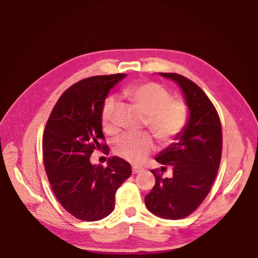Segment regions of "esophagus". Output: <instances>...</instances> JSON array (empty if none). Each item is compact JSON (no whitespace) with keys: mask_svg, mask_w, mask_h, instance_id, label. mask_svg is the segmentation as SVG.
I'll list each match as a JSON object with an SVG mask.
<instances>
[{"mask_svg":"<svg viewBox=\"0 0 258 258\" xmlns=\"http://www.w3.org/2000/svg\"><path fill=\"white\" fill-rule=\"evenodd\" d=\"M141 171H142V168L141 167H133L132 168V172H133V174H139V173H141Z\"/></svg>","mask_w":258,"mask_h":258,"instance_id":"esophagus-1","label":"esophagus"}]
</instances>
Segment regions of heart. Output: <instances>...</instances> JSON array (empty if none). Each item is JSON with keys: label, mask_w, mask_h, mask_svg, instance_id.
<instances>
[{"label": "heart", "mask_w": 258, "mask_h": 258, "mask_svg": "<svg viewBox=\"0 0 258 258\" xmlns=\"http://www.w3.org/2000/svg\"><path fill=\"white\" fill-rule=\"evenodd\" d=\"M123 95L145 114V124L161 142H169L178 135L187 120V107L180 100H174L165 87L157 83H143L126 86ZM117 100L109 95L102 106V124L106 132H113V117ZM153 151L150 134L120 135L115 143V152L124 160L134 164L143 162Z\"/></svg>", "instance_id": "obj_1"}]
</instances>
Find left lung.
<instances>
[{"mask_svg":"<svg viewBox=\"0 0 258 258\" xmlns=\"http://www.w3.org/2000/svg\"><path fill=\"white\" fill-rule=\"evenodd\" d=\"M158 74L179 86L188 118L173 143L155 157L162 165L172 166L173 176L163 178L152 169L155 185L145 196V205L158 217L180 220L202 204L215 180L222 157V125L213 103L194 82L176 73Z\"/></svg>","mask_w":258,"mask_h":258,"instance_id":"1","label":"left lung"}]
</instances>
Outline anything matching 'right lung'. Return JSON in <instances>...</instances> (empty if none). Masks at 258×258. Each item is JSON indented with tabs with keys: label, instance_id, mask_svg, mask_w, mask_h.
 I'll return each instance as SVG.
<instances>
[{
	"label": "right lung",
	"instance_id": "obj_1",
	"mask_svg": "<svg viewBox=\"0 0 258 258\" xmlns=\"http://www.w3.org/2000/svg\"><path fill=\"white\" fill-rule=\"evenodd\" d=\"M126 74L98 75L75 83L58 98L43 135V160L59 204L82 221L94 222L109 215L115 193L127 179L130 163L117 156L107 166L93 165L92 153L103 147L102 106L111 89Z\"/></svg>",
	"mask_w": 258,
	"mask_h": 258
}]
</instances>
